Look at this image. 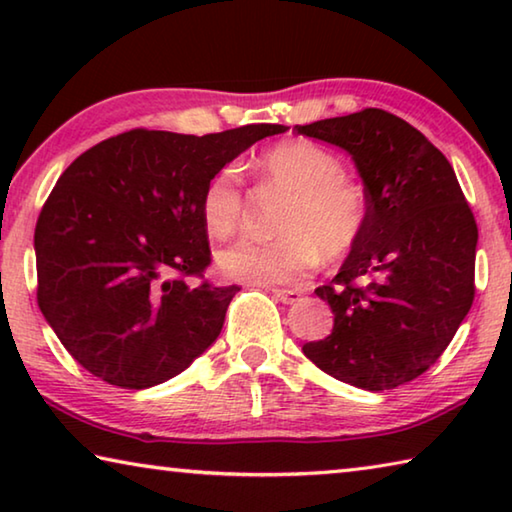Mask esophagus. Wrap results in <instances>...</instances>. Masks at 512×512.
I'll return each instance as SVG.
<instances>
[{"instance_id": "esophagus-1", "label": "esophagus", "mask_w": 512, "mask_h": 512, "mask_svg": "<svg viewBox=\"0 0 512 512\" xmlns=\"http://www.w3.org/2000/svg\"><path fill=\"white\" fill-rule=\"evenodd\" d=\"M273 296L280 302H284V305H296L302 293L293 289H273Z\"/></svg>"}]
</instances>
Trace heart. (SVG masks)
I'll return each mask as SVG.
<instances>
[{
  "label": "heart",
  "mask_w": 512,
  "mask_h": 512,
  "mask_svg": "<svg viewBox=\"0 0 512 512\" xmlns=\"http://www.w3.org/2000/svg\"><path fill=\"white\" fill-rule=\"evenodd\" d=\"M268 187L289 194L271 241L244 239L219 253L225 277L248 284L296 282L320 264V257L341 259L359 244L368 228L366 192L343 176V162L311 142H284L259 158ZM246 212L244 180L228 164L207 180L201 216L207 232L228 239Z\"/></svg>",
  "instance_id": "1"
}]
</instances>
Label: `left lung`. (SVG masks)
I'll use <instances>...</instances> for the list:
<instances>
[{
  "mask_svg": "<svg viewBox=\"0 0 512 512\" xmlns=\"http://www.w3.org/2000/svg\"><path fill=\"white\" fill-rule=\"evenodd\" d=\"M348 151L368 198V228L316 296L332 307L309 361L363 391L429 370L474 300V214L452 164L418 128L379 108L296 126Z\"/></svg>",
  "mask_w": 512,
  "mask_h": 512,
  "instance_id": "1",
  "label": "left lung"
}]
</instances>
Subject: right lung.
Wrapping results in <instances>:
<instances>
[{
    "label": "right lung",
    "instance_id": "right-lung-1",
    "mask_svg": "<svg viewBox=\"0 0 512 512\" xmlns=\"http://www.w3.org/2000/svg\"><path fill=\"white\" fill-rule=\"evenodd\" d=\"M284 131L135 128L63 171L33 239L38 305L85 370L142 391L180 375L216 341L239 287L203 280L212 262L203 189L248 146Z\"/></svg>",
    "mask_w": 512,
    "mask_h": 512
}]
</instances>
